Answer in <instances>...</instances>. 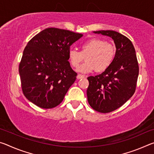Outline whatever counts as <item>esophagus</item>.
I'll use <instances>...</instances> for the list:
<instances>
[{
  "mask_svg": "<svg viewBox=\"0 0 154 154\" xmlns=\"http://www.w3.org/2000/svg\"><path fill=\"white\" fill-rule=\"evenodd\" d=\"M83 77H85L84 75H81V74H78V75H77V79H82V78H83Z\"/></svg>",
  "mask_w": 154,
  "mask_h": 154,
  "instance_id": "obj_1",
  "label": "esophagus"
}]
</instances>
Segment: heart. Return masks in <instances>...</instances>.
I'll list each match as a JSON object with an SVG mask.
<instances>
[{
  "instance_id": "b5f03b06",
  "label": "heart",
  "mask_w": 154,
  "mask_h": 154,
  "mask_svg": "<svg viewBox=\"0 0 154 154\" xmlns=\"http://www.w3.org/2000/svg\"><path fill=\"white\" fill-rule=\"evenodd\" d=\"M80 48L81 51L71 49L68 58L71 66L77 68L85 57L86 61L77 69L83 73H89L94 70L96 72L105 71L111 65L116 54V48L113 44L98 38L84 41Z\"/></svg>"
}]
</instances>
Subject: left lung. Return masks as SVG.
<instances>
[{
  "label": "left lung",
  "mask_w": 154,
  "mask_h": 154,
  "mask_svg": "<svg viewBox=\"0 0 154 154\" xmlns=\"http://www.w3.org/2000/svg\"><path fill=\"white\" fill-rule=\"evenodd\" d=\"M94 32L111 37L116 48L111 66L100 75L88 77V103L95 111L106 113L120 107L134 94L139 64L134 46L126 36L114 30Z\"/></svg>",
  "instance_id": "8db88e82"
}]
</instances>
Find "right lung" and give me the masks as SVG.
<instances>
[{
    "label": "right lung",
    "mask_w": 154,
    "mask_h": 154,
    "mask_svg": "<svg viewBox=\"0 0 154 154\" xmlns=\"http://www.w3.org/2000/svg\"><path fill=\"white\" fill-rule=\"evenodd\" d=\"M82 34L48 28L27 43L19 66L22 92L28 100L43 109L62 103L76 80L68 54Z\"/></svg>",
    "instance_id": "obj_1"
}]
</instances>
